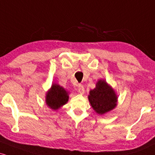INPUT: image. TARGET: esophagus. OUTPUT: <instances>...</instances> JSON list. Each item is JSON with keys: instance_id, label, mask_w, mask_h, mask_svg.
Returning a JSON list of instances; mask_svg holds the SVG:
<instances>
[{"instance_id": "esophagus-1", "label": "esophagus", "mask_w": 155, "mask_h": 155, "mask_svg": "<svg viewBox=\"0 0 155 155\" xmlns=\"http://www.w3.org/2000/svg\"><path fill=\"white\" fill-rule=\"evenodd\" d=\"M78 92H79V93L80 94L84 93V87L82 84H79V86H78Z\"/></svg>"}]
</instances>
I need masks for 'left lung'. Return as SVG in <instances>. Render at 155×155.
Returning a JSON list of instances; mask_svg holds the SVG:
<instances>
[{
    "label": "left lung",
    "mask_w": 155,
    "mask_h": 155,
    "mask_svg": "<svg viewBox=\"0 0 155 155\" xmlns=\"http://www.w3.org/2000/svg\"><path fill=\"white\" fill-rule=\"evenodd\" d=\"M88 98L92 107L99 114L111 111L117 105L116 94L104 80L97 81L96 87L90 92Z\"/></svg>",
    "instance_id": "8db88e82"
}]
</instances>
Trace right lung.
<instances>
[{
	"instance_id": "1",
	"label": "right lung",
	"mask_w": 155,
	"mask_h": 155,
	"mask_svg": "<svg viewBox=\"0 0 155 155\" xmlns=\"http://www.w3.org/2000/svg\"><path fill=\"white\" fill-rule=\"evenodd\" d=\"M68 100V95L65 90L60 85L53 84L46 97L47 106L51 109L57 110L60 106L65 104Z\"/></svg>"
}]
</instances>
